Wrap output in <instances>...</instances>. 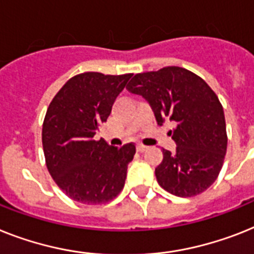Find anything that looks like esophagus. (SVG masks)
<instances>
[{
  "instance_id": "esophagus-1",
  "label": "esophagus",
  "mask_w": 254,
  "mask_h": 254,
  "mask_svg": "<svg viewBox=\"0 0 254 254\" xmlns=\"http://www.w3.org/2000/svg\"><path fill=\"white\" fill-rule=\"evenodd\" d=\"M136 149H137V152H145V150L148 149V146L142 145V144H137V145H136Z\"/></svg>"
}]
</instances>
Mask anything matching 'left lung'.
I'll return each instance as SVG.
<instances>
[{
    "label": "left lung",
    "instance_id": "left-lung-1",
    "mask_svg": "<svg viewBox=\"0 0 254 254\" xmlns=\"http://www.w3.org/2000/svg\"><path fill=\"white\" fill-rule=\"evenodd\" d=\"M150 105L158 126L175 123V152L162 149L157 182L179 197L204 192L217 179L227 149L225 113L217 94L200 76L177 66L136 74L127 85Z\"/></svg>",
    "mask_w": 254,
    "mask_h": 254
}]
</instances>
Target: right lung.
<instances>
[{
  "label": "right lung",
  "instance_id": "1",
  "mask_svg": "<svg viewBox=\"0 0 254 254\" xmlns=\"http://www.w3.org/2000/svg\"><path fill=\"white\" fill-rule=\"evenodd\" d=\"M132 74L84 72L71 77L50 102L43 125L47 167L57 186L81 204H104L125 187L136 148L94 140Z\"/></svg>",
  "mask_w": 254,
  "mask_h": 254
}]
</instances>
